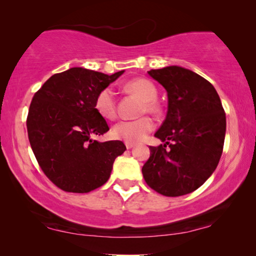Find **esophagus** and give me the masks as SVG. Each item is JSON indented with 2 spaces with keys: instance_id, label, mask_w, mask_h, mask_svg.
I'll list each match as a JSON object with an SVG mask.
<instances>
[{
  "instance_id": "1",
  "label": "esophagus",
  "mask_w": 256,
  "mask_h": 256,
  "mask_svg": "<svg viewBox=\"0 0 256 256\" xmlns=\"http://www.w3.org/2000/svg\"><path fill=\"white\" fill-rule=\"evenodd\" d=\"M134 146H135L134 143H129V142H126V148H127V149H132V148H134Z\"/></svg>"
}]
</instances>
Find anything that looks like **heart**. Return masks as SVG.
I'll use <instances>...</instances> for the list:
<instances>
[{
    "instance_id": "heart-1",
    "label": "heart",
    "mask_w": 256,
    "mask_h": 256,
    "mask_svg": "<svg viewBox=\"0 0 256 256\" xmlns=\"http://www.w3.org/2000/svg\"><path fill=\"white\" fill-rule=\"evenodd\" d=\"M128 93L141 98V113H158L160 106L157 104V88L154 82L148 79L138 78L128 82L124 85ZM94 107L101 116L107 120H114L118 115L116 96L110 87H104L96 94ZM154 129V122L149 116H142L135 120H124L118 122L113 127V136L126 142H138Z\"/></svg>"
}]
</instances>
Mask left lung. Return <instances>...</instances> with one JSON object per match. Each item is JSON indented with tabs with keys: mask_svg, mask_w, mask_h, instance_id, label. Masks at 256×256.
Wrapping results in <instances>:
<instances>
[{
	"mask_svg": "<svg viewBox=\"0 0 256 256\" xmlns=\"http://www.w3.org/2000/svg\"><path fill=\"white\" fill-rule=\"evenodd\" d=\"M148 73L166 90L168 112L155 134L166 143L150 146L143 177L166 197L191 194L208 180L222 157L225 110L212 84L190 70L166 66Z\"/></svg>",
	"mask_w": 256,
	"mask_h": 256,
	"instance_id": "left-lung-1",
	"label": "left lung"
}]
</instances>
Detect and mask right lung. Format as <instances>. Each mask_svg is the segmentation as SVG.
Instances as JSON below:
<instances>
[{"label":"right lung","mask_w":256,"mask_h":256,"mask_svg":"<svg viewBox=\"0 0 256 256\" xmlns=\"http://www.w3.org/2000/svg\"><path fill=\"white\" fill-rule=\"evenodd\" d=\"M122 73L72 68L34 93L26 118L30 146L45 176L62 191L86 194L102 186L124 152L122 141L92 140L110 130L94 107L96 94Z\"/></svg>","instance_id":"add662e5"}]
</instances>
